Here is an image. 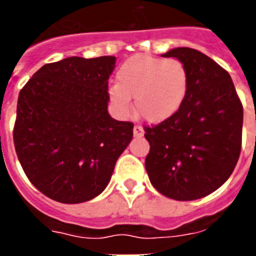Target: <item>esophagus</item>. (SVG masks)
<instances>
[{
  "mask_svg": "<svg viewBox=\"0 0 256 256\" xmlns=\"http://www.w3.org/2000/svg\"><path fill=\"white\" fill-rule=\"evenodd\" d=\"M132 132H134V136H136V138H142L144 134V128H142V126H140V124H136V126H134V128H132Z\"/></svg>",
  "mask_w": 256,
  "mask_h": 256,
  "instance_id": "obj_1",
  "label": "esophagus"
}]
</instances>
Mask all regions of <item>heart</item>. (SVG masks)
<instances>
[{
	"mask_svg": "<svg viewBox=\"0 0 256 256\" xmlns=\"http://www.w3.org/2000/svg\"><path fill=\"white\" fill-rule=\"evenodd\" d=\"M188 82L186 65L178 58L138 54L120 65L110 98L122 114L130 112V98H136V114L148 122L160 124L180 108Z\"/></svg>",
	"mask_w": 256,
	"mask_h": 256,
	"instance_id": "obj_1",
	"label": "heart"
}]
</instances>
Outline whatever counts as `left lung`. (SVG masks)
Wrapping results in <instances>:
<instances>
[{"label": "left lung", "instance_id": "left-lung-1", "mask_svg": "<svg viewBox=\"0 0 256 256\" xmlns=\"http://www.w3.org/2000/svg\"><path fill=\"white\" fill-rule=\"evenodd\" d=\"M162 57L182 61L188 90L174 116L144 126V166L160 194L194 200L214 192L232 174L242 148L243 106L230 74L206 54L178 48Z\"/></svg>", "mask_w": 256, "mask_h": 256}]
</instances>
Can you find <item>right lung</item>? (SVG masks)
Wrapping results in <instances>:
<instances>
[{
  "label": "right lung",
  "mask_w": 256,
  "mask_h": 256,
  "mask_svg": "<svg viewBox=\"0 0 256 256\" xmlns=\"http://www.w3.org/2000/svg\"><path fill=\"white\" fill-rule=\"evenodd\" d=\"M116 57H69L37 70L18 96L13 140L33 186L61 203L96 198L132 138V122L108 116Z\"/></svg>",
  "instance_id": "right-lung-1"
}]
</instances>
